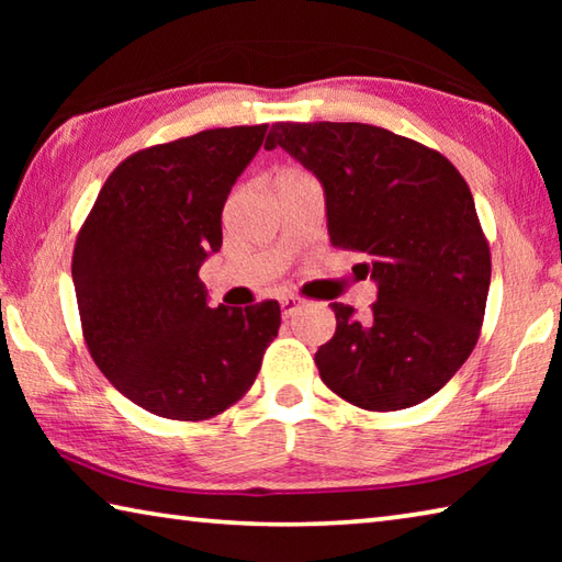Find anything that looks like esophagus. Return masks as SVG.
<instances>
[{
	"label": "esophagus",
	"instance_id": "1",
	"mask_svg": "<svg viewBox=\"0 0 562 562\" xmlns=\"http://www.w3.org/2000/svg\"><path fill=\"white\" fill-rule=\"evenodd\" d=\"M280 307H282V317H292L294 312L302 307V300L297 297V294H282Z\"/></svg>",
	"mask_w": 562,
	"mask_h": 562
}]
</instances>
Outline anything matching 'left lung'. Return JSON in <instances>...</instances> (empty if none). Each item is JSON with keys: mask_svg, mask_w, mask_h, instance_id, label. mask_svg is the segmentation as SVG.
Here are the masks:
<instances>
[{"mask_svg": "<svg viewBox=\"0 0 562 562\" xmlns=\"http://www.w3.org/2000/svg\"><path fill=\"white\" fill-rule=\"evenodd\" d=\"M325 188L329 240L364 255L376 282L367 317L335 302L337 331L315 355L322 382L367 412L426 402L479 341L491 250L463 176L439 150L369 123H272Z\"/></svg>", "mask_w": 562, "mask_h": 562, "instance_id": "1", "label": "left lung"}]
</instances>
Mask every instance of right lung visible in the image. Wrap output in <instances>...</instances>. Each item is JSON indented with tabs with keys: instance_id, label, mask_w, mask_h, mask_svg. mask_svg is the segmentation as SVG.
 Masks as SVG:
<instances>
[{
	"instance_id": "1",
	"label": "right lung",
	"mask_w": 562,
	"mask_h": 562,
	"mask_svg": "<svg viewBox=\"0 0 562 562\" xmlns=\"http://www.w3.org/2000/svg\"><path fill=\"white\" fill-rule=\"evenodd\" d=\"M262 126L211 128L128 156L74 245L71 278L91 359L146 412L203 422L243 398L280 329L274 300L207 307L198 278L223 245V205Z\"/></svg>"
}]
</instances>
